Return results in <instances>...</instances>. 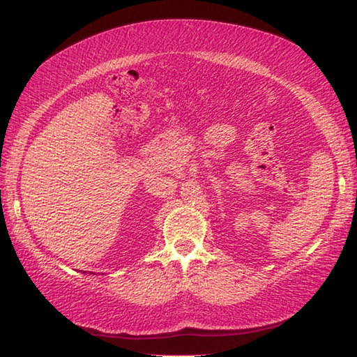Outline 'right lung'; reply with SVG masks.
I'll list each match as a JSON object with an SVG mask.
<instances>
[{
  "label": "right lung",
  "instance_id": "obj_1",
  "mask_svg": "<svg viewBox=\"0 0 357 357\" xmlns=\"http://www.w3.org/2000/svg\"><path fill=\"white\" fill-rule=\"evenodd\" d=\"M82 273H84V275H86V271H82ZM90 275H95V273H92V271H90Z\"/></svg>",
  "mask_w": 357,
  "mask_h": 357
}]
</instances>
